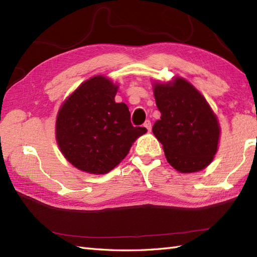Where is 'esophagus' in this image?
Instances as JSON below:
<instances>
[{
    "mask_svg": "<svg viewBox=\"0 0 257 257\" xmlns=\"http://www.w3.org/2000/svg\"><path fill=\"white\" fill-rule=\"evenodd\" d=\"M144 125L147 128L148 132H151V121H150V120H146V122L144 123Z\"/></svg>",
    "mask_w": 257,
    "mask_h": 257,
    "instance_id": "esophagus-1",
    "label": "esophagus"
}]
</instances>
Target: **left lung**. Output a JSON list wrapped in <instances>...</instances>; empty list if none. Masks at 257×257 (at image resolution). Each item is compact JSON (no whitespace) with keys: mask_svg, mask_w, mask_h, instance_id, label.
<instances>
[{"mask_svg":"<svg viewBox=\"0 0 257 257\" xmlns=\"http://www.w3.org/2000/svg\"><path fill=\"white\" fill-rule=\"evenodd\" d=\"M154 94L161 117L152 132L168 162L183 173L209 166L217 150L220 125L205 98L180 77L172 83H157Z\"/></svg>","mask_w":257,"mask_h":257,"instance_id":"obj_1","label":"left lung"}]
</instances>
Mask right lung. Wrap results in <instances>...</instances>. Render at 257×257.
<instances>
[{
    "label": "right lung",
    "mask_w": 257,
    "mask_h": 257,
    "mask_svg": "<svg viewBox=\"0 0 257 257\" xmlns=\"http://www.w3.org/2000/svg\"><path fill=\"white\" fill-rule=\"evenodd\" d=\"M118 86L103 76L84 81L63 103L56 140L64 157L79 170L105 174L118 166L145 127H134L123 102L114 101Z\"/></svg>",
    "instance_id": "obj_1"
}]
</instances>
